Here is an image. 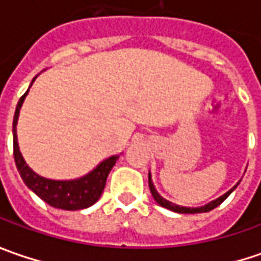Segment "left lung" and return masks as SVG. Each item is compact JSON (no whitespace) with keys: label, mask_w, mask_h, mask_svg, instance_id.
Instances as JSON below:
<instances>
[{"label":"left lung","mask_w":261,"mask_h":261,"mask_svg":"<svg viewBox=\"0 0 261 261\" xmlns=\"http://www.w3.org/2000/svg\"><path fill=\"white\" fill-rule=\"evenodd\" d=\"M148 183H149V190H151V195L152 197L155 199V202L158 205H161L163 207H167V209H170V211H173V212H178V214H200V212H209V211H212V209H215L216 206H219L224 200H225L228 196L231 195V192L236 189L237 186H234L229 192H226L225 195L221 196V197H218L216 200L214 202H211V203H207V205L202 206V207H185V206H178L174 205V203H171V202H168L166 199H163L161 196L156 193L155 187L152 185V181H151V175H149V178H148Z\"/></svg>","instance_id":"8db88e82"}]
</instances>
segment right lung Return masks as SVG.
<instances>
[{
    "label": "right lung",
    "mask_w": 261,
    "mask_h": 261,
    "mask_svg": "<svg viewBox=\"0 0 261 261\" xmlns=\"http://www.w3.org/2000/svg\"><path fill=\"white\" fill-rule=\"evenodd\" d=\"M29 91V90H27ZM27 91L20 97L18 105L15 107L14 120H13V148H14V161L17 170L21 175L24 185L39 196L42 200H45L47 205L58 207V209H65V211H80L86 209L88 206L94 205L98 200L105 190L106 180L110 170L116 164L119 155H113L105 160L100 166H97L91 171L81 178L76 180H68V181H59V180H50L37 175L25 164V161L21 156V152L18 149L17 144V134H15V126L17 119L20 113V107L24 101V97Z\"/></svg>",
    "instance_id": "right-lung-1"
}]
</instances>
